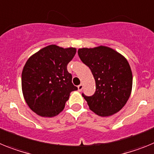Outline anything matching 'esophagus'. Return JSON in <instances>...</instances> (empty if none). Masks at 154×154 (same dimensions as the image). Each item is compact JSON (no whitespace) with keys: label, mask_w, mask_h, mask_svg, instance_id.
<instances>
[{"label":"esophagus","mask_w":154,"mask_h":154,"mask_svg":"<svg viewBox=\"0 0 154 154\" xmlns=\"http://www.w3.org/2000/svg\"><path fill=\"white\" fill-rule=\"evenodd\" d=\"M77 88H78V91H82V89L84 88V85H82V84H81L80 85H78V87H77Z\"/></svg>","instance_id":"34e87169"}]
</instances>
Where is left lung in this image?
<instances>
[{
    "label": "left lung",
    "instance_id": "obj_1",
    "mask_svg": "<svg viewBox=\"0 0 154 154\" xmlns=\"http://www.w3.org/2000/svg\"><path fill=\"white\" fill-rule=\"evenodd\" d=\"M77 53L95 80L93 95L82 94L91 110L100 116H112L121 110L133 87V74L126 59L114 49L102 45L79 49Z\"/></svg>",
    "mask_w": 154,
    "mask_h": 154
}]
</instances>
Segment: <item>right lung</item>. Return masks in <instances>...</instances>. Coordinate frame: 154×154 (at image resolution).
Masks as SVG:
<instances>
[{
  "label": "right lung",
  "instance_id": "right-lung-1",
  "mask_svg": "<svg viewBox=\"0 0 154 154\" xmlns=\"http://www.w3.org/2000/svg\"><path fill=\"white\" fill-rule=\"evenodd\" d=\"M75 53V48L50 45L27 60L21 73V88L27 105L37 115H58L63 110L70 92L77 90L67 71V64Z\"/></svg>",
  "mask_w": 154,
  "mask_h": 154
}]
</instances>
